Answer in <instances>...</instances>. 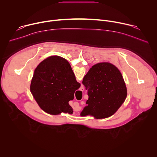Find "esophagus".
Wrapping results in <instances>:
<instances>
[{"label": "esophagus", "mask_w": 157, "mask_h": 157, "mask_svg": "<svg viewBox=\"0 0 157 157\" xmlns=\"http://www.w3.org/2000/svg\"><path fill=\"white\" fill-rule=\"evenodd\" d=\"M80 90H81V91H83V90H84V87H83V86H81V87Z\"/></svg>", "instance_id": "1"}]
</instances>
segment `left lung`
Wrapping results in <instances>:
<instances>
[{
	"label": "left lung",
	"instance_id": "8db88e82",
	"mask_svg": "<svg viewBox=\"0 0 157 157\" xmlns=\"http://www.w3.org/2000/svg\"><path fill=\"white\" fill-rule=\"evenodd\" d=\"M82 84L88 89L89 98L86 101L87 105L80 114L82 117L92 116L97 119L110 117L127 98V87L122 73L115 65L109 62L93 65L84 76Z\"/></svg>",
	"mask_w": 157,
	"mask_h": 157
}]
</instances>
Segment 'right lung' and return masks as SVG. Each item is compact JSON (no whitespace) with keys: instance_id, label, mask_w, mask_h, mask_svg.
Listing matches in <instances>:
<instances>
[{"instance_id":"1","label":"right lung","mask_w":157,"mask_h":157,"mask_svg":"<svg viewBox=\"0 0 157 157\" xmlns=\"http://www.w3.org/2000/svg\"><path fill=\"white\" fill-rule=\"evenodd\" d=\"M66 59L58 56L42 61L34 71L30 92L40 107L52 115L72 114L69 101L80 87Z\"/></svg>"}]
</instances>
